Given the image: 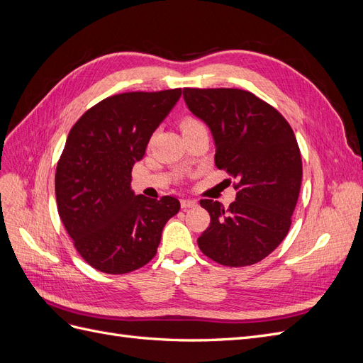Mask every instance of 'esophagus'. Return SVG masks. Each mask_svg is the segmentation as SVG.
<instances>
[{
    "label": "esophagus",
    "instance_id": "1",
    "mask_svg": "<svg viewBox=\"0 0 363 363\" xmlns=\"http://www.w3.org/2000/svg\"><path fill=\"white\" fill-rule=\"evenodd\" d=\"M180 204H182L183 208H191V207L196 206V201L195 200H189V199H184V200L180 201Z\"/></svg>",
    "mask_w": 363,
    "mask_h": 363
}]
</instances>
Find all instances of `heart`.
Here are the masks:
<instances>
[{
    "label": "heart",
    "mask_w": 363,
    "mask_h": 363,
    "mask_svg": "<svg viewBox=\"0 0 363 363\" xmlns=\"http://www.w3.org/2000/svg\"><path fill=\"white\" fill-rule=\"evenodd\" d=\"M180 128L184 133H189V131H194V130H199V128H206L204 124L201 123V121L199 118L195 116H184L180 119Z\"/></svg>",
    "instance_id": "heart-1"
}]
</instances>
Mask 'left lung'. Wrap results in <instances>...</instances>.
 <instances>
[{
	"label": "left lung",
	"mask_w": 363,
	"mask_h": 363,
	"mask_svg": "<svg viewBox=\"0 0 363 363\" xmlns=\"http://www.w3.org/2000/svg\"><path fill=\"white\" fill-rule=\"evenodd\" d=\"M189 111L211 128L215 164L236 179V200H201L211 224L199 238L204 255L224 267L265 259L286 238L298 200L303 163L286 119L255 94L232 87H184Z\"/></svg>",
	"instance_id": "1"
}]
</instances>
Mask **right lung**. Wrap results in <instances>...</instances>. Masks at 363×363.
Listing matches in <instances>:
<instances>
[{
  "label": "right lung",
  "instance_id": "add662e5",
  "mask_svg": "<svg viewBox=\"0 0 363 363\" xmlns=\"http://www.w3.org/2000/svg\"><path fill=\"white\" fill-rule=\"evenodd\" d=\"M182 89L104 98L71 128L56 169L62 223L79 255L98 271L127 274L156 256L162 230L180 211L174 196L131 191V169L179 101Z\"/></svg>",
  "mask_w": 363,
  "mask_h": 363
}]
</instances>
